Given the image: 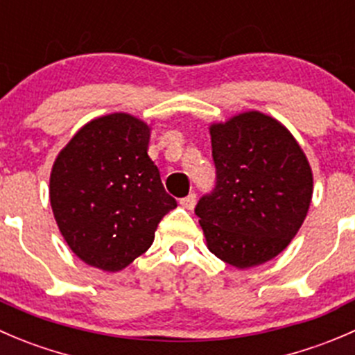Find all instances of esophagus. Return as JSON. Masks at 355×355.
I'll return each mask as SVG.
<instances>
[{
	"instance_id": "esophagus-1",
	"label": "esophagus",
	"mask_w": 355,
	"mask_h": 355,
	"mask_svg": "<svg viewBox=\"0 0 355 355\" xmlns=\"http://www.w3.org/2000/svg\"><path fill=\"white\" fill-rule=\"evenodd\" d=\"M180 205L184 206L185 209H194L196 206V194H189L187 198L180 199Z\"/></svg>"
}]
</instances>
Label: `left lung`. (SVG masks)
<instances>
[{"label":"left lung","mask_w":355,"mask_h":355,"mask_svg":"<svg viewBox=\"0 0 355 355\" xmlns=\"http://www.w3.org/2000/svg\"><path fill=\"white\" fill-rule=\"evenodd\" d=\"M209 135L216 185L196 206L208 250L237 269L272 260L307 216V156L286 126L258 111L213 123Z\"/></svg>","instance_id":"left-lung-1"}]
</instances>
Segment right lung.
Here are the masks:
<instances>
[{
	"label": "right lung",
	"instance_id": "add662e5",
	"mask_svg": "<svg viewBox=\"0 0 355 355\" xmlns=\"http://www.w3.org/2000/svg\"><path fill=\"white\" fill-rule=\"evenodd\" d=\"M150 128L126 112L86 123L58 153L50 202L65 243L85 263L118 272L150 248L177 201L149 149Z\"/></svg>",
	"mask_w": 355,
	"mask_h": 355
}]
</instances>
